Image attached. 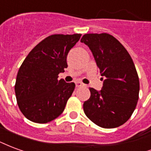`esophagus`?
I'll return each instance as SVG.
<instances>
[{
  "label": "esophagus",
  "mask_w": 151,
  "mask_h": 151,
  "mask_svg": "<svg viewBox=\"0 0 151 151\" xmlns=\"http://www.w3.org/2000/svg\"><path fill=\"white\" fill-rule=\"evenodd\" d=\"M75 85H76V87H80V86H82L84 84L81 82H76Z\"/></svg>",
  "instance_id": "1"
}]
</instances>
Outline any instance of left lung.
I'll return each instance as SVG.
<instances>
[{
  "mask_svg": "<svg viewBox=\"0 0 151 151\" xmlns=\"http://www.w3.org/2000/svg\"><path fill=\"white\" fill-rule=\"evenodd\" d=\"M81 42L89 47L105 77L100 91L90 88L91 97L83 104L86 116L102 128L120 126L132 116L139 97V78L133 60L124 47L107 33L86 34Z\"/></svg>",
  "mask_w": 151,
  "mask_h": 151,
  "instance_id": "1",
  "label": "left lung"
}]
</instances>
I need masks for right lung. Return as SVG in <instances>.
Returning a JSON list of instances; mask_svg holds the SVG:
<instances>
[{"label":"right lung","mask_w":151,"mask_h":151,"mask_svg":"<svg viewBox=\"0 0 151 151\" xmlns=\"http://www.w3.org/2000/svg\"><path fill=\"white\" fill-rule=\"evenodd\" d=\"M81 35H52L45 38L29 52L20 66L15 95L18 108L29 120L47 123L65 110L75 84L58 80V74L68 67L67 55Z\"/></svg>","instance_id":"right-lung-1"}]
</instances>
